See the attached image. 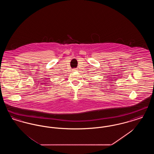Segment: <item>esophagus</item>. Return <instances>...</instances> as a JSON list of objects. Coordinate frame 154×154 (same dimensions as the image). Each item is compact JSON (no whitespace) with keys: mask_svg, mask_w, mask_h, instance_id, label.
Masks as SVG:
<instances>
[{"mask_svg":"<svg viewBox=\"0 0 154 154\" xmlns=\"http://www.w3.org/2000/svg\"><path fill=\"white\" fill-rule=\"evenodd\" d=\"M77 70H78L77 69H73L72 70V71H73V72H75V71H77Z\"/></svg>","mask_w":154,"mask_h":154,"instance_id":"obj_1","label":"esophagus"}]
</instances>
